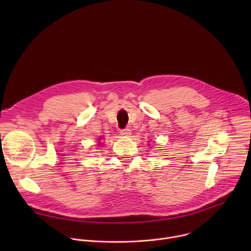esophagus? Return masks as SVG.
<instances>
[{"instance_id": "1", "label": "esophagus", "mask_w": 251, "mask_h": 251, "mask_svg": "<svg viewBox=\"0 0 251 251\" xmlns=\"http://www.w3.org/2000/svg\"><path fill=\"white\" fill-rule=\"evenodd\" d=\"M120 134H121L122 136L128 137V136L131 135V130H130V129H123V130L120 131Z\"/></svg>"}]
</instances>
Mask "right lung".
<instances>
[{
  "instance_id": "1",
  "label": "right lung",
  "mask_w": 251,
  "mask_h": 251,
  "mask_svg": "<svg viewBox=\"0 0 251 251\" xmlns=\"http://www.w3.org/2000/svg\"><path fill=\"white\" fill-rule=\"evenodd\" d=\"M100 145H101V143H99V146H100Z\"/></svg>"
}]
</instances>
